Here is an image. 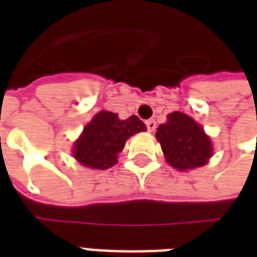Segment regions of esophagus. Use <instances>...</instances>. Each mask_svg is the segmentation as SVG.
Masks as SVG:
<instances>
[{
    "label": "esophagus",
    "mask_w": 257,
    "mask_h": 257,
    "mask_svg": "<svg viewBox=\"0 0 257 257\" xmlns=\"http://www.w3.org/2000/svg\"><path fill=\"white\" fill-rule=\"evenodd\" d=\"M146 126H147V131L153 132V131L157 128L156 121H154V119H149V121H146Z\"/></svg>",
    "instance_id": "1"
}]
</instances>
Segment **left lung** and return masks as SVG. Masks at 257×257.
Returning <instances> with one entry per match:
<instances>
[{"label":"left lung","instance_id":"obj_1","mask_svg":"<svg viewBox=\"0 0 257 257\" xmlns=\"http://www.w3.org/2000/svg\"><path fill=\"white\" fill-rule=\"evenodd\" d=\"M156 136L168 164L179 171L202 167L212 157L210 139L199 123L183 112L169 114L168 122L157 128Z\"/></svg>","mask_w":257,"mask_h":257}]
</instances>
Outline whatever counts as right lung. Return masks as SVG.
Instances as JSON below:
<instances>
[{"instance_id": "right-lung-1", "label": "right lung", "mask_w": 257, "mask_h": 257, "mask_svg": "<svg viewBox=\"0 0 257 257\" xmlns=\"http://www.w3.org/2000/svg\"><path fill=\"white\" fill-rule=\"evenodd\" d=\"M143 131L146 125L136 115L119 119L114 112H97L75 142L74 158L84 167L108 169L115 165L125 142Z\"/></svg>"}]
</instances>
